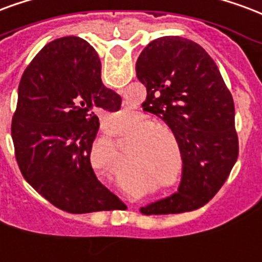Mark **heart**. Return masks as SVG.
<instances>
[{"mask_svg":"<svg viewBox=\"0 0 262 262\" xmlns=\"http://www.w3.org/2000/svg\"><path fill=\"white\" fill-rule=\"evenodd\" d=\"M132 114L121 111L114 115L112 122L122 123L130 119ZM123 139H133L132 146L127 148L129 162H147L152 165L157 173L162 178H170L175 170V152L178 150L175 137L165 129H161V125L148 116H144L139 123L122 135ZM178 179L166 183L168 187H173Z\"/></svg>","mask_w":262,"mask_h":262,"instance_id":"heart-1","label":"heart"}]
</instances>
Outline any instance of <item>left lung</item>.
<instances>
[{"instance_id": "8db88e82", "label": "left lung", "mask_w": 262, "mask_h": 262, "mask_svg": "<svg viewBox=\"0 0 262 262\" xmlns=\"http://www.w3.org/2000/svg\"><path fill=\"white\" fill-rule=\"evenodd\" d=\"M136 75L147 89L143 110L169 126L183 161L178 191L140 212L195 210L216 194L239 156L232 94L204 48L178 36L152 40L137 58Z\"/></svg>"}]
</instances>
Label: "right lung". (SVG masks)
Segmentation results:
<instances>
[{"mask_svg": "<svg viewBox=\"0 0 262 262\" xmlns=\"http://www.w3.org/2000/svg\"><path fill=\"white\" fill-rule=\"evenodd\" d=\"M121 102L102 84L98 54L80 37L48 42L23 72L11 126L15 157L23 178L59 210L87 214L119 203L97 179L90 152L97 114L118 111Z\"/></svg>", "mask_w": 262, "mask_h": 262, "instance_id": "right-lung-1", "label": "right lung"}]
</instances>
